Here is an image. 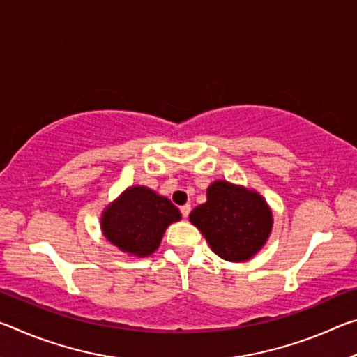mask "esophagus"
Instances as JSON below:
<instances>
[{
  "label": "esophagus",
  "instance_id": "34e87169",
  "mask_svg": "<svg viewBox=\"0 0 357 357\" xmlns=\"http://www.w3.org/2000/svg\"><path fill=\"white\" fill-rule=\"evenodd\" d=\"M190 211H192L190 204H184V206H181V214H183V217H189Z\"/></svg>",
  "mask_w": 357,
  "mask_h": 357
}]
</instances>
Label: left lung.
<instances>
[{
    "mask_svg": "<svg viewBox=\"0 0 357 357\" xmlns=\"http://www.w3.org/2000/svg\"><path fill=\"white\" fill-rule=\"evenodd\" d=\"M206 195L208 202L193 209L189 220L220 258L228 261L252 258L273 228V214L263 197L227 181L211 184Z\"/></svg>",
    "mask_w": 357,
    "mask_h": 357,
    "instance_id": "obj_1",
    "label": "left lung"
}]
</instances>
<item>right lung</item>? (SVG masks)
<instances>
[{
  "mask_svg": "<svg viewBox=\"0 0 357 357\" xmlns=\"http://www.w3.org/2000/svg\"><path fill=\"white\" fill-rule=\"evenodd\" d=\"M181 219L179 209L148 187L126 190L102 215V231L113 245L135 257H148L159 247L167 227Z\"/></svg>",
  "mask_w": 357,
  "mask_h": 357,
  "instance_id": "right-lung-1",
  "label": "right lung"
}]
</instances>
